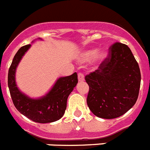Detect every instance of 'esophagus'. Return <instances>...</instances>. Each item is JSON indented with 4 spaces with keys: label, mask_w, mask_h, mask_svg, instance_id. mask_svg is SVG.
<instances>
[{
    "label": "esophagus",
    "mask_w": 150,
    "mask_h": 150,
    "mask_svg": "<svg viewBox=\"0 0 150 150\" xmlns=\"http://www.w3.org/2000/svg\"><path fill=\"white\" fill-rule=\"evenodd\" d=\"M84 75H83V74H82V73H79L78 74V80H79V82H83L84 81Z\"/></svg>",
    "instance_id": "obj_1"
}]
</instances>
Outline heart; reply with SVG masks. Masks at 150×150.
I'll list each match as a JSON object with an SVG mask.
<instances>
[{"label": "heart", "mask_w": 150, "mask_h": 150, "mask_svg": "<svg viewBox=\"0 0 150 150\" xmlns=\"http://www.w3.org/2000/svg\"><path fill=\"white\" fill-rule=\"evenodd\" d=\"M95 54H96L95 50H88V51L85 52L82 54L81 59L83 61H90L95 55V59L98 62H101L106 56L104 52H99L96 55H95Z\"/></svg>", "instance_id": "obj_1"}]
</instances>
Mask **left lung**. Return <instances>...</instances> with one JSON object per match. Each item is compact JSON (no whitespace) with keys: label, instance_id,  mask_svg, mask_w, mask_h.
<instances>
[{"label":"left lung","instance_id":"8db88e82","mask_svg":"<svg viewBox=\"0 0 150 150\" xmlns=\"http://www.w3.org/2000/svg\"><path fill=\"white\" fill-rule=\"evenodd\" d=\"M87 104L98 117L115 119L135 104L140 86L138 63L127 45L113 43L98 68L85 76Z\"/></svg>","mask_w":150,"mask_h":150}]
</instances>
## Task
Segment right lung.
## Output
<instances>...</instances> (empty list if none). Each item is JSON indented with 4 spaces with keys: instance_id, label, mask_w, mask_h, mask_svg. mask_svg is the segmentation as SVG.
Returning a JSON list of instances; mask_svg holds the SVG:
<instances>
[{
    "instance_id": "obj_1",
    "label": "right lung",
    "mask_w": 150,
    "mask_h": 150,
    "mask_svg": "<svg viewBox=\"0 0 150 150\" xmlns=\"http://www.w3.org/2000/svg\"><path fill=\"white\" fill-rule=\"evenodd\" d=\"M30 47V44L21 47L13 58L8 72L10 95L16 108L29 120L39 123L53 122L64 114L67 98L78 83L77 74L60 77L45 96L38 99L30 98L19 91L15 80L17 66Z\"/></svg>"
}]
</instances>
